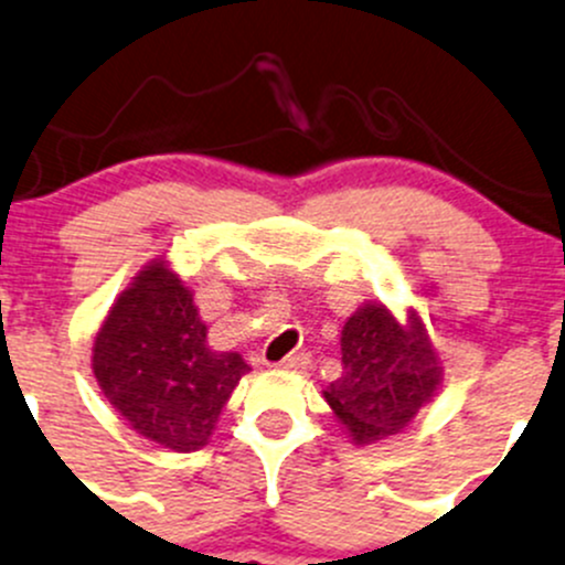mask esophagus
<instances>
[{
    "label": "esophagus",
    "instance_id": "1",
    "mask_svg": "<svg viewBox=\"0 0 565 565\" xmlns=\"http://www.w3.org/2000/svg\"><path fill=\"white\" fill-rule=\"evenodd\" d=\"M308 365V354L300 352V354H289V358H284L281 362H276V367H284V371H302V367Z\"/></svg>",
    "mask_w": 565,
    "mask_h": 565
}]
</instances>
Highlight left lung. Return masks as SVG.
Returning <instances> with one entry per match:
<instances>
[{
	"label": "left lung",
	"mask_w": 565,
	"mask_h": 565,
	"mask_svg": "<svg viewBox=\"0 0 565 565\" xmlns=\"http://www.w3.org/2000/svg\"><path fill=\"white\" fill-rule=\"evenodd\" d=\"M341 379L324 401L354 444L392 436L417 417L441 384V365L423 319L397 322L382 302H365L341 332Z\"/></svg>",
	"instance_id": "1"
}]
</instances>
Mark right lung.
Listing matches in <instances>:
<instances>
[{
  "label": "right lung",
  "mask_w": 565,
  "mask_h": 565,
  "mask_svg": "<svg viewBox=\"0 0 565 565\" xmlns=\"http://www.w3.org/2000/svg\"><path fill=\"white\" fill-rule=\"evenodd\" d=\"M94 376L110 406L173 452L205 447L248 365L213 352L192 292L157 259L113 302L97 332Z\"/></svg>",
  "instance_id": "obj_1"
}]
</instances>
